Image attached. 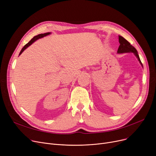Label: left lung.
Instances as JSON below:
<instances>
[{
	"label": "left lung",
	"mask_w": 156,
	"mask_h": 156,
	"mask_svg": "<svg viewBox=\"0 0 156 156\" xmlns=\"http://www.w3.org/2000/svg\"><path fill=\"white\" fill-rule=\"evenodd\" d=\"M119 42L120 44V45L119 46L118 50V54H123V53H129V52H132L134 54V55L136 57V58L138 59L139 62L140 63V64L142 66V62L140 59V57H139V55L138 54V52L136 51V49L133 46L131 45L128 41L124 38L121 36H119Z\"/></svg>",
	"instance_id": "1"
}]
</instances>
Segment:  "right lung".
<instances>
[{"instance_id":"1","label":"right lung","mask_w":156,"mask_h":156,"mask_svg":"<svg viewBox=\"0 0 156 156\" xmlns=\"http://www.w3.org/2000/svg\"><path fill=\"white\" fill-rule=\"evenodd\" d=\"M51 34V32H48V33H45V34H39V35H37V36H35L34 38H33L30 41V42H29L28 44H27L25 45H24V46L23 47V48L21 49V51L20 54H19V55H20L22 54V52H23L24 50H25L26 48H27L29 46H30L33 43L35 42L36 40H37L39 39V38H43V37H46V36H47V35H50Z\"/></svg>"}]
</instances>
